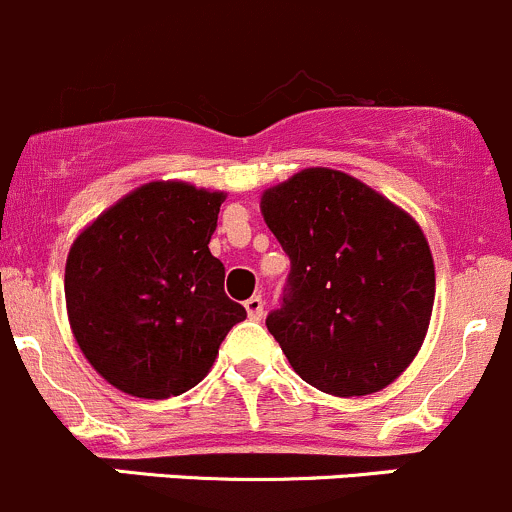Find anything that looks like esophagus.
Masks as SVG:
<instances>
[{"mask_svg":"<svg viewBox=\"0 0 512 512\" xmlns=\"http://www.w3.org/2000/svg\"><path fill=\"white\" fill-rule=\"evenodd\" d=\"M244 306H246V313H249L251 321H261L263 318V298L261 296H251Z\"/></svg>","mask_w":512,"mask_h":512,"instance_id":"1","label":"esophagus"}]
</instances>
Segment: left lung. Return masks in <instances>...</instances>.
Here are the masks:
<instances>
[{
    "mask_svg": "<svg viewBox=\"0 0 512 512\" xmlns=\"http://www.w3.org/2000/svg\"><path fill=\"white\" fill-rule=\"evenodd\" d=\"M261 214L291 258L266 326L293 371L343 398L396 381L433 311V256L421 226L333 169H306L268 189Z\"/></svg>",
    "mask_w": 512,
    "mask_h": 512,
    "instance_id": "obj_1",
    "label": "left lung"
}]
</instances>
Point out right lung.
<instances>
[{
  "instance_id": "add662e5",
  "label": "right lung",
  "mask_w": 512,
  "mask_h": 512,
  "mask_svg": "<svg viewBox=\"0 0 512 512\" xmlns=\"http://www.w3.org/2000/svg\"><path fill=\"white\" fill-rule=\"evenodd\" d=\"M221 201L219 191L154 181L74 241L64 273L69 323L86 361L119 391L149 401L186 393L246 318L209 251Z\"/></svg>"
}]
</instances>
